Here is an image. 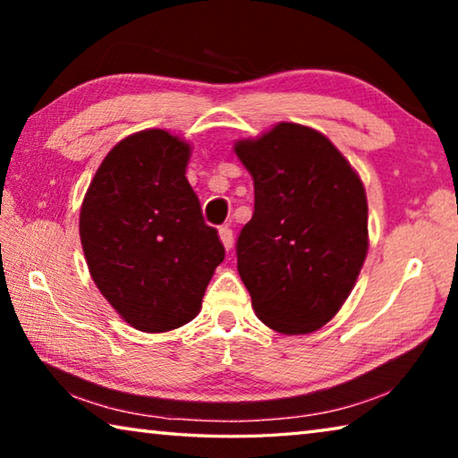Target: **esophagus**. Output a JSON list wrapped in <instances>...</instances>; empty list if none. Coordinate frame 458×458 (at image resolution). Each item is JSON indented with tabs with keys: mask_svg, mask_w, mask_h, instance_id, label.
Returning <instances> with one entry per match:
<instances>
[{
	"mask_svg": "<svg viewBox=\"0 0 458 458\" xmlns=\"http://www.w3.org/2000/svg\"><path fill=\"white\" fill-rule=\"evenodd\" d=\"M218 234H220V240H222L224 248H226V250H230V248L234 246V234H232V228L230 226H220Z\"/></svg>",
	"mask_w": 458,
	"mask_h": 458,
	"instance_id": "34e87169",
	"label": "esophagus"
}]
</instances>
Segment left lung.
Segmentation results:
<instances>
[{
    "label": "left lung",
    "instance_id": "obj_1",
    "mask_svg": "<svg viewBox=\"0 0 458 458\" xmlns=\"http://www.w3.org/2000/svg\"><path fill=\"white\" fill-rule=\"evenodd\" d=\"M236 155L254 182V212L236 240L238 273L260 321L311 333L339 311L368 254L360 177L327 137L281 123Z\"/></svg>",
    "mask_w": 458,
    "mask_h": 458
}]
</instances>
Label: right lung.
I'll return each instance as SVG.
<instances>
[{
    "label": "right lung",
    "mask_w": 458,
    "mask_h": 458,
    "mask_svg": "<svg viewBox=\"0 0 458 458\" xmlns=\"http://www.w3.org/2000/svg\"><path fill=\"white\" fill-rule=\"evenodd\" d=\"M190 147L167 131L123 139L84 196L81 240L98 291L139 331L182 327L224 260L185 180Z\"/></svg>",
    "instance_id": "right-lung-1"
}]
</instances>
